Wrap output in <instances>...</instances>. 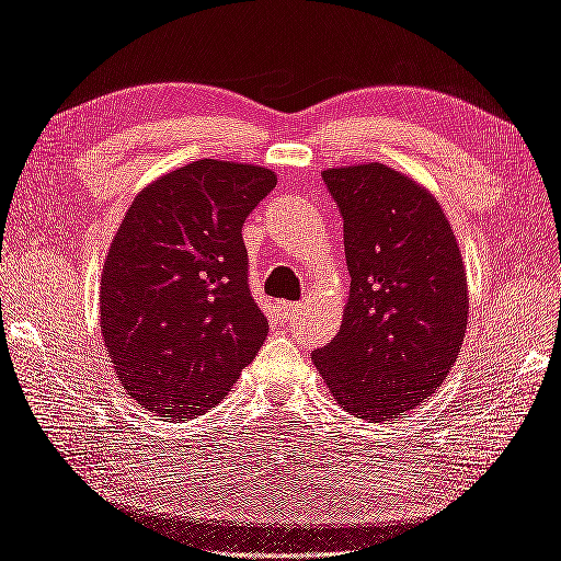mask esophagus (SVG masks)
I'll use <instances>...</instances> for the list:
<instances>
[{
    "mask_svg": "<svg viewBox=\"0 0 561 561\" xmlns=\"http://www.w3.org/2000/svg\"><path fill=\"white\" fill-rule=\"evenodd\" d=\"M304 304H282V316L284 320H294L298 312H301Z\"/></svg>",
    "mask_w": 561,
    "mask_h": 561,
    "instance_id": "1",
    "label": "esophagus"
}]
</instances>
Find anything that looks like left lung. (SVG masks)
Wrapping results in <instances>:
<instances>
[{"mask_svg":"<svg viewBox=\"0 0 561 561\" xmlns=\"http://www.w3.org/2000/svg\"><path fill=\"white\" fill-rule=\"evenodd\" d=\"M344 219L348 306L312 363L342 409L382 423L445 382L468 320L461 253L439 203L380 162L322 172Z\"/></svg>","mask_w":561,"mask_h":561,"instance_id":"1","label":"left lung"}]
</instances>
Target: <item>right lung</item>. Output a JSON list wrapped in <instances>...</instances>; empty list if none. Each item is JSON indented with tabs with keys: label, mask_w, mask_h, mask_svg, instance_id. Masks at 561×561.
Returning <instances> with one entry per match:
<instances>
[{
	"label": "right lung",
	"mask_w": 561,
	"mask_h": 561,
	"mask_svg": "<svg viewBox=\"0 0 561 561\" xmlns=\"http://www.w3.org/2000/svg\"><path fill=\"white\" fill-rule=\"evenodd\" d=\"M275 186L270 169L198 160L128 207L104 260L100 328L142 409L167 421L205 413L263 346L241 229Z\"/></svg>",
	"instance_id": "obj_1"
}]
</instances>
